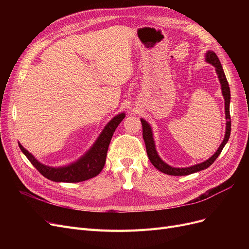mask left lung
I'll use <instances>...</instances> for the list:
<instances>
[{
    "label": "left lung",
    "mask_w": 249,
    "mask_h": 249,
    "mask_svg": "<svg viewBox=\"0 0 249 249\" xmlns=\"http://www.w3.org/2000/svg\"><path fill=\"white\" fill-rule=\"evenodd\" d=\"M206 60L213 64L214 67L216 68V71L219 77V81L221 83V89H222V94H223L224 100H225V114H226V119L228 120L226 123V134L224 137L223 142L221 143V145L219 146L218 150L216 151V153L212 156V158L209 159L208 160L196 164L190 167H186V168H176V167H172L169 166L168 164H166L165 162H163L160 158L159 156L158 152L155 150V145H154V141L152 138V132H151V128L148 125V123L146 121H144L143 119H141V124H142V135H143V139H144L145 142V146H146V152L148 155V159L150 160V162L153 164V166L155 168H158L160 172L169 175V176H188L194 173H197L200 171H203V169L207 168L210 166L216 160L218 156L220 155L222 149L224 148L225 144L227 143V141L229 140L230 137V132H231V120H230V88L227 82L226 75L224 73L223 68H222L221 62L218 58V56L216 55L215 52L213 51H208L207 55H206Z\"/></svg>",
    "instance_id": "1"
}]
</instances>
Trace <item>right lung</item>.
Returning a JSON list of instances; mask_svg holds the SVG:
<instances>
[{
  "label": "right lung",
  "mask_w": 249,
  "mask_h": 249,
  "mask_svg": "<svg viewBox=\"0 0 249 249\" xmlns=\"http://www.w3.org/2000/svg\"><path fill=\"white\" fill-rule=\"evenodd\" d=\"M125 114H119L107 124L103 130L102 134L99 136L98 140L90 148L88 153L83 156L81 160L76 162L64 167H50L38 162L34 156L26 150L21 144H19L20 149L26 155V158L33 164V166L46 178L53 181L61 182H78L84 181L89 178L98 176L103 169L105 162H106V156L108 147L110 144L113 133L116 128L124 119Z\"/></svg>",
  "instance_id": "right-lung-1"
}]
</instances>
